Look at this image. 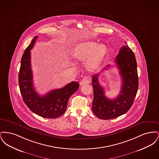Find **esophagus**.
Listing matches in <instances>:
<instances>
[{
	"label": "esophagus",
	"mask_w": 159,
	"mask_h": 159,
	"mask_svg": "<svg viewBox=\"0 0 159 159\" xmlns=\"http://www.w3.org/2000/svg\"><path fill=\"white\" fill-rule=\"evenodd\" d=\"M90 83H91V79L88 76H84L82 79V80L80 81V84L83 85L84 84H89Z\"/></svg>",
	"instance_id": "34e87169"
}]
</instances>
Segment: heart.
Masks as SVG:
<instances>
[{"label":"heart","mask_w":159,"mask_h":159,"mask_svg":"<svg viewBox=\"0 0 159 159\" xmlns=\"http://www.w3.org/2000/svg\"><path fill=\"white\" fill-rule=\"evenodd\" d=\"M107 47L102 43L97 44L93 41L80 43L75 47L73 53L77 58H88L87 64L89 68H97L106 56Z\"/></svg>","instance_id":"heart-1"}]
</instances>
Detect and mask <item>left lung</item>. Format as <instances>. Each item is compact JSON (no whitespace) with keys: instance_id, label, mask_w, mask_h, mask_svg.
I'll list each match as a JSON object with an SVG mask.
<instances>
[{"instance_id":"1","label":"left lung","mask_w":159,"mask_h":159,"mask_svg":"<svg viewBox=\"0 0 159 159\" xmlns=\"http://www.w3.org/2000/svg\"><path fill=\"white\" fill-rule=\"evenodd\" d=\"M123 46L116 57L115 62L121 78V91L115 99H108L99 84V74L92 76L93 100L92 110L100 119L109 120L126 113L132 106L138 89L137 64L135 54L126 45ZM110 67L107 66L105 70Z\"/></svg>"}]
</instances>
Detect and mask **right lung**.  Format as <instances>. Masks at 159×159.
Segmentation results:
<instances>
[{
  "mask_svg": "<svg viewBox=\"0 0 159 159\" xmlns=\"http://www.w3.org/2000/svg\"><path fill=\"white\" fill-rule=\"evenodd\" d=\"M38 38H33L21 58L18 75L20 89L24 103L31 111L44 118L55 119L65 113L68 99L79 89V83L71 82L62 88L49 92L44 96L38 94L33 87L30 61V50Z\"/></svg>",
  "mask_w": 159,
  "mask_h": 159,
  "instance_id": "add662e5",
  "label": "right lung"
}]
</instances>
